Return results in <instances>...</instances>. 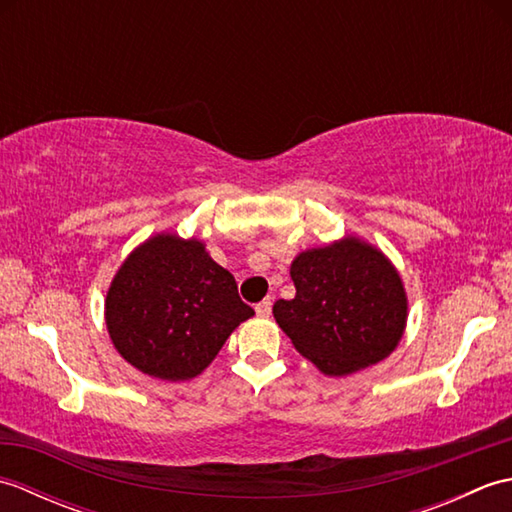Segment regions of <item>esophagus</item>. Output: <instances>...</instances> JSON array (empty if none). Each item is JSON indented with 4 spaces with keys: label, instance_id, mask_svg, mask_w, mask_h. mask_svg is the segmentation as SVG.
Segmentation results:
<instances>
[{
    "label": "esophagus",
    "instance_id": "34e87169",
    "mask_svg": "<svg viewBox=\"0 0 512 512\" xmlns=\"http://www.w3.org/2000/svg\"><path fill=\"white\" fill-rule=\"evenodd\" d=\"M270 310H273V301H270V299H264L262 303H257V306H255L257 317H262V319L270 317Z\"/></svg>",
    "mask_w": 512,
    "mask_h": 512
}]
</instances>
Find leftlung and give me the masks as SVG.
<instances>
[{
	"mask_svg": "<svg viewBox=\"0 0 512 512\" xmlns=\"http://www.w3.org/2000/svg\"><path fill=\"white\" fill-rule=\"evenodd\" d=\"M290 277L297 295L275 303V321L321 374L352 376L396 350L409 299L383 250L345 235L299 253Z\"/></svg>",
	"mask_w": 512,
	"mask_h": 512,
	"instance_id": "left-lung-1",
	"label": "left lung"
}]
</instances>
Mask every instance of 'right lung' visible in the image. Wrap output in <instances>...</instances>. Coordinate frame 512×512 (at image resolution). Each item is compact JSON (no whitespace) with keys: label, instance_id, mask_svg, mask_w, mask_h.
<instances>
[{"label":"right lung","instance_id":"right-lung-1","mask_svg":"<svg viewBox=\"0 0 512 512\" xmlns=\"http://www.w3.org/2000/svg\"><path fill=\"white\" fill-rule=\"evenodd\" d=\"M255 310L235 277L213 262L198 237L156 233L116 270L105 297V325L125 361L151 378L200 376L228 336Z\"/></svg>","mask_w":512,"mask_h":512}]
</instances>
